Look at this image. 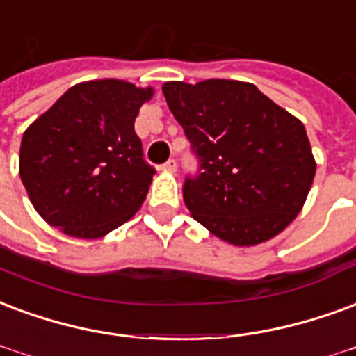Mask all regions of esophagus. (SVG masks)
<instances>
[{
	"label": "esophagus",
	"instance_id": "obj_1",
	"mask_svg": "<svg viewBox=\"0 0 356 356\" xmlns=\"http://www.w3.org/2000/svg\"><path fill=\"white\" fill-rule=\"evenodd\" d=\"M162 170L170 171V173H175V171H177V162H175V160L171 158V160H168V162L162 165Z\"/></svg>",
	"mask_w": 356,
	"mask_h": 356
}]
</instances>
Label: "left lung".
Instances as JSON below:
<instances>
[{"mask_svg": "<svg viewBox=\"0 0 356 356\" xmlns=\"http://www.w3.org/2000/svg\"><path fill=\"white\" fill-rule=\"evenodd\" d=\"M162 92L198 156V175L183 185L192 217L238 247L285 230L317 168L298 118L241 81H171Z\"/></svg>", "mask_w": 356, "mask_h": 356, "instance_id": "8db88e82", "label": "left lung"}]
</instances>
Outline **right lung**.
<instances>
[{
	"label": "right lung",
	"instance_id": "1",
	"mask_svg": "<svg viewBox=\"0 0 356 356\" xmlns=\"http://www.w3.org/2000/svg\"><path fill=\"white\" fill-rule=\"evenodd\" d=\"M152 94L118 79L79 83L24 131L20 179L49 225L97 239L136 215L154 168L134 122Z\"/></svg>",
	"mask_w": 356,
	"mask_h": 356
}]
</instances>
